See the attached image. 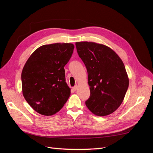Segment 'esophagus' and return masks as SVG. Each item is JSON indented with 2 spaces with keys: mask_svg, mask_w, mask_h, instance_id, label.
<instances>
[{
  "mask_svg": "<svg viewBox=\"0 0 153 153\" xmlns=\"http://www.w3.org/2000/svg\"><path fill=\"white\" fill-rule=\"evenodd\" d=\"M77 88H78V86H77V85H75V86H74V87H73V89L74 91H76V90L77 89Z\"/></svg>",
  "mask_w": 153,
  "mask_h": 153,
  "instance_id": "obj_1",
  "label": "esophagus"
}]
</instances>
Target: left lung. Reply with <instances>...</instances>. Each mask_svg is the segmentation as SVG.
Masks as SVG:
<instances>
[{"instance_id":"obj_1","label":"left lung","mask_w":153,"mask_h":153,"mask_svg":"<svg viewBox=\"0 0 153 153\" xmlns=\"http://www.w3.org/2000/svg\"><path fill=\"white\" fill-rule=\"evenodd\" d=\"M75 45L88 73L91 94L86 106L99 116L112 114L122 103L129 86L124 63L114 51L103 45L92 42Z\"/></svg>"}]
</instances>
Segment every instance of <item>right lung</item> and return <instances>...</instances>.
<instances>
[{
    "label": "right lung",
    "instance_id": "add662e5",
    "mask_svg": "<svg viewBox=\"0 0 153 153\" xmlns=\"http://www.w3.org/2000/svg\"><path fill=\"white\" fill-rule=\"evenodd\" d=\"M74 48L71 43L45 45L36 50L26 62L22 73L23 95L39 114H56L70 96L64 68Z\"/></svg>",
    "mask_w": 153,
    "mask_h": 153
}]
</instances>
